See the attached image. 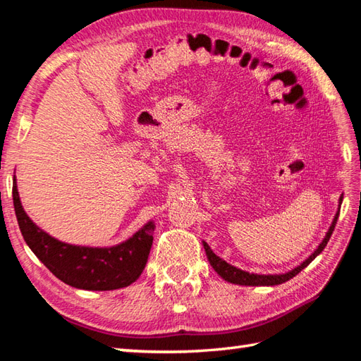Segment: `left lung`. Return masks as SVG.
Returning <instances> with one entry per match:
<instances>
[{
    "mask_svg": "<svg viewBox=\"0 0 361 361\" xmlns=\"http://www.w3.org/2000/svg\"><path fill=\"white\" fill-rule=\"evenodd\" d=\"M343 201V196L340 197V204ZM338 214H340V210L337 212V214H335V218L332 221V226L329 227V231H327L323 243L318 245L317 250L312 253L309 258L301 262L298 267L292 269L290 271H287V274H279V275H258V274H248V271H244L241 269H236L231 266V264L226 262L224 259H221L218 255H214L213 250L210 247H208L207 243H204V248H205V253H207V258L208 261H210L212 267L218 271V275L221 278L226 279V281L228 283H233V284H239V286H276V284H283L286 281H289L290 278H293L295 275H298L300 271L307 267L309 264L314 261L317 256L323 252V248L327 245V243H329V238L332 235V231L335 228V224H337V219H338Z\"/></svg>",
    "mask_w": 361,
    "mask_h": 361,
    "instance_id": "left-lung-1",
    "label": "left lung"
}]
</instances>
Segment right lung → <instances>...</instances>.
Instances as JSON below:
<instances>
[{
  "mask_svg": "<svg viewBox=\"0 0 361 361\" xmlns=\"http://www.w3.org/2000/svg\"><path fill=\"white\" fill-rule=\"evenodd\" d=\"M13 207L24 241L63 283L83 290H114L133 284L147 266L154 224L148 222L128 241L114 247H82L61 243L30 221L23 210L13 178Z\"/></svg>",
  "mask_w": 361,
  "mask_h": 361,
  "instance_id": "1",
  "label": "right lung"
}]
</instances>
